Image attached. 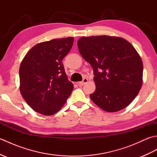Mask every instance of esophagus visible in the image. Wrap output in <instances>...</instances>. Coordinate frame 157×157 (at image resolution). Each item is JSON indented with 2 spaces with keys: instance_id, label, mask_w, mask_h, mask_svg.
<instances>
[{
  "instance_id": "1",
  "label": "esophagus",
  "mask_w": 157,
  "mask_h": 157,
  "mask_svg": "<svg viewBox=\"0 0 157 157\" xmlns=\"http://www.w3.org/2000/svg\"><path fill=\"white\" fill-rule=\"evenodd\" d=\"M88 82V79H87V78H84L83 79V80L82 81V82H78L77 83V84H78V86H83V85H84L85 84H86V83H87Z\"/></svg>"
}]
</instances>
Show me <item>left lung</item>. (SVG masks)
<instances>
[{"label":"left lung","mask_w":157,"mask_h":157,"mask_svg":"<svg viewBox=\"0 0 157 157\" xmlns=\"http://www.w3.org/2000/svg\"><path fill=\"white\" fill-rule=\"evenodd\" d=\"M79 53L94 70L95 92L92 101L106 112L125 108L138 95L142 85L140 56L125 39L109 36L82 37Z\"/></svg>","instance_id":"8db88e82"}]
</instances>
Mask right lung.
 Segmentation results:
<instances>
[{"mask_svg": "<svg viewBox=\"0 0 157 157\" xmlns=\"http://www.w3.org/2000/svg\"><path fill=\"white\" fill-rule=\"evenodd\" d=\"M73 40L68 37L39 43L27 52L20 65V92L28 105L42 115L55 114L73 91L62 61Z\"/></svg>", "mask_w": 157, "mask_h": 157, "instance_id": "obj_1", "label": "right lung"}]
</instances>
